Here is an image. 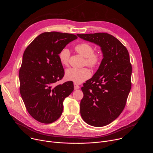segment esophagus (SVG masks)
<instances>
[{
	"instance_id": "34e87169",
	"label": "esophagus",
	"mask_w": 153,
	"mask_h": 153,
	"mask_svg": "<svg viewBox=\"0 0 153 153\" xmlns=\"http://www.w3.org/2000/svg\"><path fill=\"white\" fill-rule=\"evenodd\" d=\"M74 90H78L80 88V86L79 85H77L76 83L74 84Z\"/></svg>"
}]
</instances>
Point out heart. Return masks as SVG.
<instances>
[{"label":"heart","mask_w":153,"mask_h":153,"mask_svg":"<svg viewBox=\"0 0 153 153\" xmlns=\"http://www.w3.org/2000/svg\"><path fill=\"white\" fill-rule=\"evenodd\" d=\"M76 51L85 58V65L91 68L97 67L100 63L101 55L99 52H94L93 47L89 43L82 42L77 45L74 48ZM61 63L68 66L70 58V51L63 48L59 54ZM91 76V72L87 68H69L65 72L67 80L74 82L76 83H81L88 79Z\"/></svg>","instance_id":"obj_1"}]
</instances>
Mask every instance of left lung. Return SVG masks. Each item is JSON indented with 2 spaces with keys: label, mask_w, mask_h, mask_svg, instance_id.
Here are the masks:
<instances>
[{
  "label": "left lung",
  "mask_w": 153,
  "mask_h": 153,
  "mask_svg": "<svg viewBox=\"0 0 153 153\" xmlns=\"http://www.w3.org/2000/svg\"><path fill=\"white\" fill-rule=\"evenodd\" d=\"M99 45L103 59L92 78L82 87L80 102L83 120L94 126H103L123 111L131 88L132 67L128 51L113 36L105 33L77 34Z\"/></svg>",
  "instance_id": "obj_1"
}]
</instances>
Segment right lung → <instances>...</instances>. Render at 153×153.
Segmentation results:
<instances>
[{"label": "right lung", "mask_w": 153, "mask_h": 153, "mask_svg": "<svg viewBox=\"0 0 153 153\" xmlns=\"http://www.w3.org/2000/svg\"><path fill=\"white\" fill-rule=\"evenodd\" d=\"M77 37L72 34H40L24 51L19 70L20 93L29 114L36 120L51 123L61 116L64 99L74 90L73 82L56 83L64 76L60 52Z\"/></svg>", "instance_id": "add662e5"}]
</instances>
